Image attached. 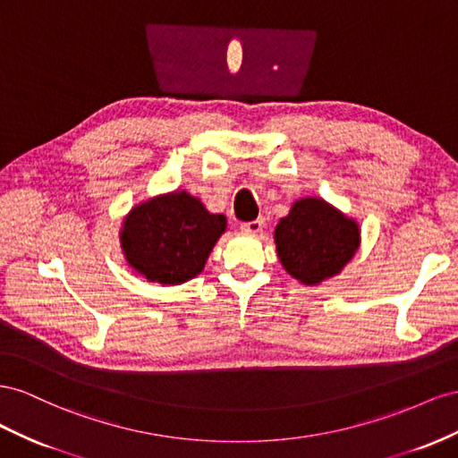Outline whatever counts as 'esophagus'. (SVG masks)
<instances>
[{"instance_id": "34e87169", "label": "esophagus", "mask_w": 458, "mask_h": 458, "mask_svg": "<svg viewBox=\"0 0 458 458\" xmlns=\"http://www.w3.org/2000/svg\"><path fill=\"white\" fill-rule=\"evenodd\" d=\"M263 226H265V220L263 218H257V220H251V222H243L242 230L245 233H259L260 230H263Z\"/></svg>"}]
</instances>
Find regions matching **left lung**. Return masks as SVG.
Instances as JSON below:
<instances>
[{
  "instance_id": "obj_1",
  "label": "left lung",
  "mask_w": 458,
  "mask_h": 458,
  "mask_svg": "<svg viewBox=\"0 0 458 458\" xmlns=\"http://www.w3.org/2000/svg\"><path fill=\"white\" fill-rule=\"evenodd\" d=\"M284 270L305 285L334 278L360 247V226L322 198H299L274 228Z\"/></svg>"
}]
</instances>
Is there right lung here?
<instances>
[{
    "mask_svg": "<svg viewBox=\"0 0 458 458\" xmlns=\"http://www.w3.org/2000/svg\"><path fill=\"white\" fill-rule=\"evenodd\" d=\"M226 216L207 211L186 190L166 191L130 208L119 230L128 267L148 282L180 285L203 272Z\"/></svg>",
    "mask_w": 458,
    "mask_h": 458,
    "instance_id": "right-lung-1",
    "label": "right lung"
}]
</instances>
